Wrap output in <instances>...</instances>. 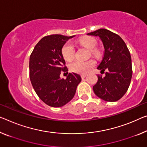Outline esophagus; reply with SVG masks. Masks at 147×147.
Returning <instances> with one entry per match:
<instances>
[{"mask_svg":"<svg viewBox=\"0 0 147 147\" xmlns=\"http://www.w3.org/2000/svg\"><path fill=\"white\" fill-rule=\"evenodd\" d=\"M87 76V75H86V74H82V75H81V78H82V79H84L85 78V77H86Z\"/></svg>","mask_w":147,"mask_h":147,"instance_id":"34e87169","label":"esophagus"}]
</instances>
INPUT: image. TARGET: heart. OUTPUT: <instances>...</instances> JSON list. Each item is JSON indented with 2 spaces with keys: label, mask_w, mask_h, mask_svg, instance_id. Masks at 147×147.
Here are the masks:
<instances>
[{
  "label": "heart",
  "mask_w": 147,
  "mask_h": 147,
  "mask_svg": "<svg viewBox=\"0 0 147 147\" xmlns=\"http://www.w3.org/2000/svg\"><path fill=\"white\" fill-rule=\"evenodd\" d=\"M82 46L89 50V55L98 59L102 56V52L100 49L96 46L97 41L94 38L89 36L84 37L79 40ZM62 55L65 60L69 62L73 59L75 56V49L73 45L70 42H66L62 49ZM95 66V62L93 60H89L87 61L75 60L71 62L69 66L70 71L76 74H85Z\"/></svg>",
  "instance_id": "b5f03b06"
}]
</instances>
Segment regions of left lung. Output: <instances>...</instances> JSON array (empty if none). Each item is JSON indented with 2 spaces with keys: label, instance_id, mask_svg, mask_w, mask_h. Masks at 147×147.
I'll list each match as a JSON object with an SVG mask.
<instances>
[{
  "label": "left lung",
  "instance_id": "1",
  "mask_svg": "<svg viewBox=\"0 0 147 147\" xmlns=\"http://www.w3.org/2000/svg\"><path fill=\"white\" fill-rule=\"evenodd\" d=\"M88 35L98 36L102 40L105 54L97 67L105 73L98 75V81L92 89L94 94L102 100L115 102L120 99L129 87L132 78V64L127 45L118 35L106 29H99Z\"/></svg>",
  "mask_w": 147,
  "mask_h": 147
}]
</instances>
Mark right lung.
Segmentation results:
<instances>
[{
	"label": "right lung",
	"instance_id": "add662e5",
	"mask_svg": "<svg viewBox=\"0 0 147 147\" xmlns=\"http://www.w3.org/2000/svg\"><path fill=\"white\" fill-rule=\"evenodd\" d=\"M74 35H51L42 38L35 45L29 58V78L40 100L52 107H61L75 95L81 82L79 74L69 73L61 79L62 71L67 68L62 55V49Z\"/></svg>",
	"mask_w": 147,
	"mask_h": 147
}]
</instances>
